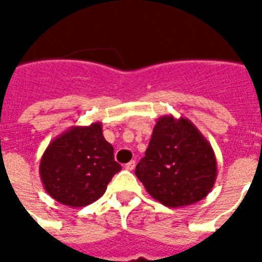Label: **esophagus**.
<instances>
[{
    "label": "esophagus",
    "mask_w": 262,
    "mask_h": 262,
    "mask_svg": "<svg viewBox=\"0 0 262 262\" xmlns=\"http://www.w3.org/2000/svg\"><path fill=\"white\" fill-rule=\"evenodd\" d=\"M135 167H136L135 160H132V162H129V163L125 164V168H126L127 171H132V170H135Z\"/></svg>",
    "instance_id": "1"
}]
</instances>
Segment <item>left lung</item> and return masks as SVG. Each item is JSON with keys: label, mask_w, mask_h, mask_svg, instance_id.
Masks as SVG:
<instances>
[{"label": "left lung", "mask_w": 262, "mask_h": 262, "mask_svg": "<svg viewBox=\"0 0 262 262\" xmlns=\"http://www.w3.org/2000/svg\"><path fill=\"white\" fill-rule=\"evenodd\" d=\"M136 175L152 199L170 208L186 207L205 199L215 185V152L189 119L163 115Z\"/></svg>", "instance_id": "obj_1"}]
</instances>
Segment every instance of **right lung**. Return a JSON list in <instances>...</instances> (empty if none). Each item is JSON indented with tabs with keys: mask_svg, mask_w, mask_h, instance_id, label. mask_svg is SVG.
<instances>
[{
	"mask_svg": "<svg viewBox=\"0 0 262 262\" xmlns=\"http://www.w3.org/2000/svg\"><path fill=\"white\" fill-rule=\"evenodd\" d=\"M121 164L103 136L102 123L72 126L43 152L39 175L51 199L71 208L87 207L106 191Z\"/></svg>",
	"mask_w": 262,
	"mask_h": 262,
	"instance_id": "add662e5",
	"label": "right lung"
}]
</instances>
